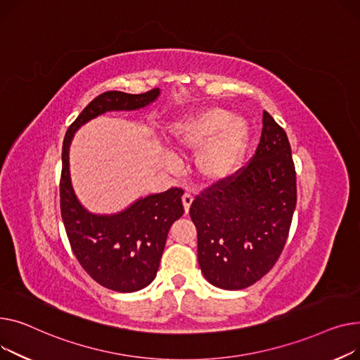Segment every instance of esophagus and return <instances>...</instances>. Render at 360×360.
I'll list each match as a JSON object with an SVG mask.
<instances>
[{
	"label": "esophagus",
	"instance_id": "34e87169",
	"mask_svg": "<svg viewBox=\"0 0 360 360\" xmlns=\"http://www.w3.org/2000/svg\"><path fill=\"white\" fill-rule=\"evenodd\" d=\"M181 200H183V206H184V210H186V214H187L188 209H190V205H192V202H193V196L190 195V193H184L181 196Z\"/></svg>",
	"mask_w": 360,
	"mask_h": 360
}]
</instances>
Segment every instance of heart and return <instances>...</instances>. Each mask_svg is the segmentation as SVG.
Segmentation results:
<instances>
[{"label": "heart", "mask_w": 360, "mask_h": 360, "mask_svg": "<svg viewBox=\"0 0 360 360\" xmlns=\"http://www.w3.org/2000/svg\"><path fill=\"white\" fill-rule=\"evenodd\" d=\"M248 142L245 123L221 108L207 109L176 124L174 145L183 154H199L198 172L209 184L232 177Z\"/></svg>", "instance_id": "1"}]
</instances>
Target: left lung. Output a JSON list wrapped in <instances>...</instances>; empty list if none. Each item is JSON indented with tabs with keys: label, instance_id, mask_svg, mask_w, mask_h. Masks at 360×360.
<instances>
[{
	"label": "left lung",
	"instance_id": "obj_1",
	"mask_svg": "<svg viewBox=\"0 0 360 360\" xmlns=\"http://www.w3.org/2000/svg\"><path fill=\"white\" fill-rule=\"evenodd\" d=\"M295 206L297 172L290 143L264 110L252 158L226 181L203 188L190 206L206 281L228 290L260 281L282 255Z\"/></svg>",
	"mask_w": 360,
	"mask_h": 360
}]
</instances>
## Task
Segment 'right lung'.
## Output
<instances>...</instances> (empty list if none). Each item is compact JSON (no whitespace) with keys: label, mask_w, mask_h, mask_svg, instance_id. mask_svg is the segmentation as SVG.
<instances>
[{"label":"right lung","mask_w":360,"mask_h":360,"mask_svg":"<svg viewBox=\"0 0 360 360\" xmlns=\"http://www.w3.org/2000/svg\"><path fill=\"white\" fill-rule=\"evenodd\" d=\"M160 94L105 91L97 96L71 123L62 145L59 181L60 217L71 250L81 267L101 286L116 292H135L150 285L158 270L168 229L184 207L183 188L136 200L116 215H93L77 200L70 180L68 153L74 132L86 122L110 110H136Z\"/></svg>","instance_id":"1"}]
</instances>
